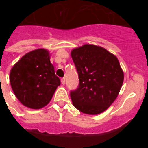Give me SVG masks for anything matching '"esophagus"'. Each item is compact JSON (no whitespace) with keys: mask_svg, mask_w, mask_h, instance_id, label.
Segmentation results:
<instances>
[{"mask_svg":"<svg viewBox=\"0 0 148 148\" xmlns=\"http://www.w3.org/2000/svg\"><path fill=\"white\" fill-rule=\"evenodd\" d=\"M61 83L62 84V85H64V84H65V78H64V77H62V78L61 79Z\"/></svg>","mask_w":148,"mask_h":148,"instance_id":"34e87169","label":"esophagus"}]
</instances>
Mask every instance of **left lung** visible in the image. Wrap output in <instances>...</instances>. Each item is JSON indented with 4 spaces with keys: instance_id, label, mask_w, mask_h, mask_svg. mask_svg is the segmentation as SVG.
<instances>
[{
    "instance_id": "left-lung-1",
    "label": "left lung",
    "mask_w": 148,
    "mask_h": 148,
    "mask_svg": "<svg viewBox=\"0 0 148 148\" xmlns=\"http://www.w3.org/2000/svg\"><path fill=\"white\" fill-rule=\"evenodd\" d=\"M71 57L79 77L77 89L71 92L74 106L86 114L106 111L117 97L124 82L116 56L100 46L85 44L73 49Z\"/></svg>"
}]
</instances>
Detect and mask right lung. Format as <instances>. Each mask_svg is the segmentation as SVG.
Returning a JSON list of instances; mask_svg holds the SVG:
<instances>
[{
    "mask_svg": "<svg viewBox=\"0 0 148 148\" xmlns=\"http://www.w3.org/2000/svg\"><path fill=\"white\" fill-rule=\"evenodd\" d=\"M9 80L16 98L33 109L47 106L60 85L50 53L43 48L25 54L11 69Z\"/></svg>",
    "mask_w": 148,
    "mask_h": 148,
    "instance_id": "add662e5",
    "label": "right lung"
}]
</instances>
